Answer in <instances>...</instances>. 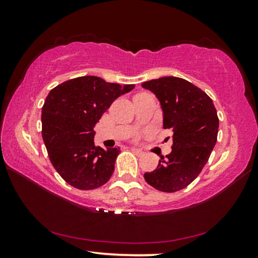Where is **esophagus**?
Segmentation results:
<instances>
[{
  "label": "esophagus",
  "instance_id": "obj_1",
  "mask_svg": "<svg viewBox=\"0 0 258 258\" xmlns=\"http://www.w3.org/2000/svg\"><path fill=\"white\" fill-rule=\"evenodd\" d=\"M131 150H132V151L134 152V154H137V155H139V156L143 155V151H141L140 149H137V148H132V149H131Z\"/></svg>",
  "mask_w": 258,
  "mask_h": 258
}]
</instances>
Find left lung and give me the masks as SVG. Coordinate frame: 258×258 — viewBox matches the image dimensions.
Here are the masks:
<instances>
[{
	"instance_id": "1",
	"label": "left lung",
	"mask_w": 258,
	"mask_h": 258,
	"mask_svg": "<svg viewBox=\"0 0 258 258\" xmlns=\"http://www.w3.org/2000/svg\"><path fill=\"white\" fill-rule=\"evenodd\" d=\"M159 100L163 127L173 132L172 152L161 157L155 171L145 173L148 184L163 192L184 189L203 171L215 147L218 117L213 100L180 77L142 83Z\"/></svg>"
}]
</instances>
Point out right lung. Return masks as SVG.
Wrapping results in <instances>:
<instances>
[{
  "label": "right lung",
  "instance_id": "obj_1",
  "mask_svg": "<svg viewBox=\"0 0 258 258\" xmlns=\"http://www.w3.org/2000/svg\"><path fill=\"white\" fill-rule=\"evenodd\" d=\"M134 86L82 76L50 91L42 108V137L52 165L68 184L92 190L111 177L120 150L95 147L94 126L111 103Z\"/></svg>",
  "mask_w": 258,
  "mask_h": 258
}]
</instances>
